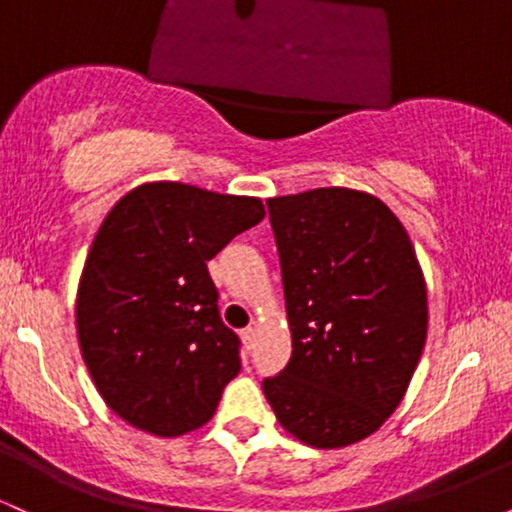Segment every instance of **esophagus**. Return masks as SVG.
Instances as JSON below:
<instances>
[{"instance_id": "1", "label": "esophagus", "mask_w": 512, "mask_h": 512, "mask_svg": "<svg viewBox=\"0 0 512 512\" xmlns=\"http://www.w3.org/2000/svg\"><path fill=\"white\" fill-rule=\"evenodd\" d=\"M255 337H257V330L255 327H248V330H243V342L248 349H252V344H255Z\"/></svg>"}]
</instances>
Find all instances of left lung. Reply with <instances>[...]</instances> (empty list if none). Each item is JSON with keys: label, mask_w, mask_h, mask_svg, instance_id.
I'll use <instances>...</instances> for the list:
<instances>
[{"label": "left lung", "mask_w": 512, "mask_h": 512, "mask_svg": "<svg viewBox=\"0 0 512 512\" xmlns=\"http://www.w3.org/2000/svg\"><path fill=\"white\" fill-rule=\"evenodd\" d=\"M267 207L293 351L264 397L301 443L346 448L385 424L419 366L424 272L407 228L368 192L317 187Z\"/></svg>", "instance_id": "obj_1"}]
</instances>
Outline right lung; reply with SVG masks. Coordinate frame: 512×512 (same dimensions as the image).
<instances>
[{"label":"right lung","mask_w":512,"mask_h":512,"mask_svg":"<svg viewBox=\"0 0 512 512\" xmlns=\"http://www.w3.org/2000/svg\"><path fill=\"white\" fill-rule=\"evenodd\" d=\"M264 219L260 197L185 182L127 192L93 238L76 291V334L93 383L139 431L178 438L214 416L240 370L207 262Z\"/></svg>","instance_id":"right-lung-1"}]
</instances>
